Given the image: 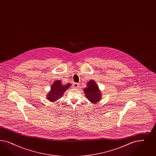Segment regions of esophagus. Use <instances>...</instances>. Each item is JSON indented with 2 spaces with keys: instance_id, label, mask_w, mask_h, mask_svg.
Wrapping results in <instances>:
<instances>
[{
  "instance_id": "obj_1",
  "label": "esophagus",
  "mask_w": 156,
  "mask_h": 156,
  "mask_svg": "<svg viewBox=\"0 0 156 156\" xmlns=\"http://www.w3.org/2000/svg\"><path fill=\"white\" fill-rule=\"evenodd\" d=\"M73 87H74V88H78V87H79V84L78 83H74L73 84Z\"/></svg>"
}]
</instances>
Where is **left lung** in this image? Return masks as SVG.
<instances>
[{
  "instance_id": "8db88e82",
  "label": "left lung",
  "mask_w": 156,
  "mask_h": 156,
  "mask_svg": "<svg viewBox=\"0 0 156 156\" xmlns=\"http://www.w3.org/2000/svg\"><path fill=\"white\" fill-rule=\"evenodd\" d=\"M83 91L86 98L93 104H97L102 98L101 91L94 80H91L87 83V87Z\"/></svg>"
}]
</instances>
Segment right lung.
<instances>
[{
  "label": "right lung",
  "mask_w": 156,
  "mask_h": 156,
  "mask_svg": "<svg viewBox=\"0 0 156 156\" xmlns=\"http://www.w3.org/2000/svg\"><path fill=\"white\" fill-rule=\"evenodd\" d=\"M61 81V80H55L51 86L50 91L48 92V94H46L48 101L51 102H56L63 97V95L65 94L66 90H68L71 87V84L70 83L62 84Z\"/></svg>",
  "instance_id": "add662e5"
}]
</instances>
